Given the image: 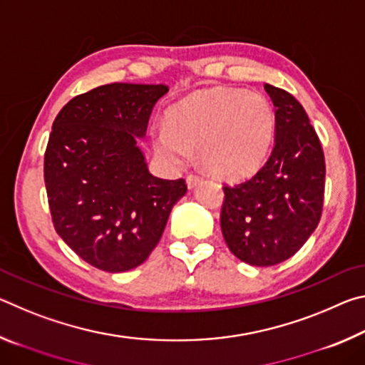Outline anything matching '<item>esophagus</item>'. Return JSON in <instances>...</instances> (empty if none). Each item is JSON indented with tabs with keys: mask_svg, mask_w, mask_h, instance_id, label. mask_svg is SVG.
Wrapping results in <instances>:
<instances>
[{
	"mask_svg": "<svg viewBox=\"0 0 365 365\" xmlns=\"http://www.w3.org/2000/svg\"><path fill=\"white\" fill-rule=\"evenodd\" d=\"M202 182V178L200 177V175H195V174H190L188 177H187V185H188V188L191 190V188H195L196 185H200Z\"/></svg>",
	"mask_w": 365,
	"mask_h": 365,
	"instance_id": "34e87169",
	"label": "esophagus"
}]
</instances>
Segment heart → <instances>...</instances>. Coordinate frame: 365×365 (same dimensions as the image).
Wrapping results in <instances>:
<instances>
[{
    "label": "heart",
    "mask_w": 365,
    "mask_h": 365,
    "mask_svg": "<svg viewBox=\"0 0 365 365\" xmlns=\"http://www.w3.org/2000/svg\"><path fill=\"white\" fill-rule=\"evenodd\" d=\"M275 138V113L259 93L212 88L191 95L169 109L168 125H158V156L183 165L200 153L202 168L222 178H242L267 159Z\"/></svg>",
    "instance_id": "1"
}]
</instances>
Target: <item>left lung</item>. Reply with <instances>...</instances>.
I'll return each mask as SVG.
<instances>
[{"mask_svg":"<svg viewBox=\"0 0 365 365\" xmlns=\"http://www.w3.org/2000/svg\"><path fill=\"white\" fill-rule=\"evenodd\" d=\"M275 106V141L250 180L224 187V240L240 261L280 264L299 251L322 215L325 159L304 108L288 91L265 83Z\"/></svg>","mask_w":365,"mask_h":365,"instance_id":"obj_1","label":"left lung"}]
</instances>
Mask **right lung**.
<instances>
[{"label": "right lung", "mask_w": 365, "mask_h": 365, "mask_svg": "<svg viewBox=\"0 0 365 365\" xmlns=\"http://www.w3.org/2000/svg\"><path fill=\"white\" fill-rule=\"evenodd\" d=\"M168 85L109 83L59 110L45 153V185L54 228L93 267L125 272L156 248L183 178L148 170L145 138L154 104Z\"/></svg>", "instance_id": "obj_1"}]
</instances>
